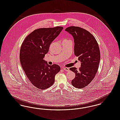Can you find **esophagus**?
Listing matches in <instances>:
<instances>
[{
	"mask_svg": "<svg viewBox=\"0 0 120 120\" xmlns=\"http://www.w3.org/2000/svg\"><path fill=\"white\" fill-rule=\"evenodd\" d=\"M63 69L65 71H67V72H69V68H63Z\"/></svg>",
	"mask_w": 120,
	"mask_h": 120,
	"instance_id": "esophagus-1",
	"label": "esophagus"
}]
</instances>
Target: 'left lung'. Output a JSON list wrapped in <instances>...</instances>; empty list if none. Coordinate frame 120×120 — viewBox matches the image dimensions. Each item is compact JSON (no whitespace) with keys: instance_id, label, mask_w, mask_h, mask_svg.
Instances as JSON below:
<instances>
[{"instance_id":"left-lung-1","label":"left lung","mask_w":120,"mask_h":120,"mask_svg":"<svg viewBox=\"0 0 120 120\" xmlns=\"http://www.w3.org/2000/svg\"><path fill=\"white\" fill-rule=\"evenodd\" d=\"M65 31L73 37L74 55L81 62L79 70L75 67L69 69L76 76L71 83L75 87L82 88L91 83L98 71L100 60L98 44L90 33L79 27L70 26Z\"/></svg>"}]
</instances>
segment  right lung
<instances>
[{
    "label": "right lung",
    "mask_w": 120,
    "mask_h": 120,
    "mask_svg": "<svg viewBox=\"0 0 120 120\" xmlns=\"http://www.w3.org/2000/svg\"><path fill=\"white\" fill-rule=\"evenodd\" d=\"M63 29L61 26L40 28L29 34L24 40L20 51L22 69L33 85L41 90L51 86L55 75L60 70L56 64L50 65L44 59L51 43Z\"/></svg>",
    "instance_id": "right-lung-1"
}]
</instances>
